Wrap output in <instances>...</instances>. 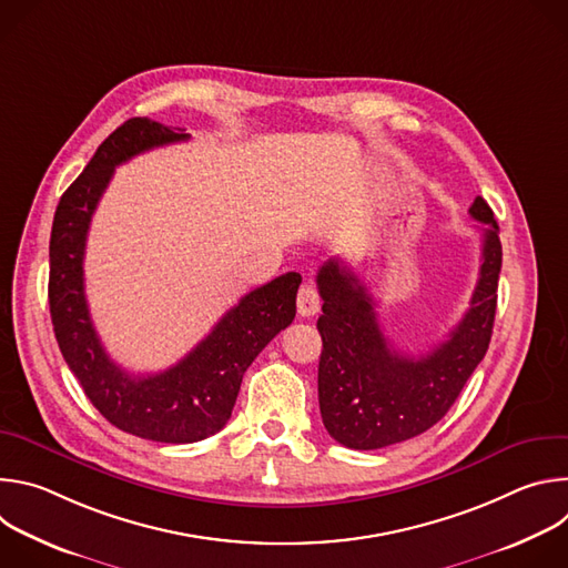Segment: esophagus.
<instances>
[{
  "label": "esophagus",
  "instance_id": "obj_1",
  "mask_svg": "<svg viewBox=\"0 0 568 568\" xmlns=\"http://www.w3.org/2000/svg\"><path fill=\"white\" fill-rule=\"evenodd\" d=\"M296 307H298V314L301 316H314L321 307V301H318V294L312 285H303L296 294Z\"/></svg>",
  "mask_w": 568,
  "mask_h": 568
}]
</instances>
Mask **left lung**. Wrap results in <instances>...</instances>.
I'll return each instance as SVG.
<instances>
[{
    "label": "left lung",
    "mask_w": 568,
    "mask_h": 568,
    "mask_svg": "<svg viewBox=\"0 0 568 568\" xmlns=\"http://www.w3.org/2000/svg\"><path fill=\"white\" fill-rule=\"evenodd\" d=\"M483 224L480 272L469 310L447 342L423 357L399 355L382 335L366 285L333 258L316 274L323 314L316 321L318 407L328 434L351 449H379L432 429L460 395L490 346L501 240L495 213L483 197L469 206Z\"/></svg>",
    "instance_id": "1"
}]
</instances>
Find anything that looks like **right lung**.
Masks as SVG:
<instances>
[{"mask_svg":"<svg viewBox=\"0 0 568 568\" xmlns=\"http://www.w3.org/2000/svg\"><path fill=\"white\" fill-rule=\"evenodd\" d=\"M180 128L136 116L119 125L62 193L49 242V307L60 353L90 402L121 432L154 443H197L231 418L240 382L258 353L294 321L301 274L287 272L240 298L184 359L154 375H130L105 353L85 298L92 215L114 169L178 141Z\"/></svg>","mask_w":568,"mask_h":568,"instance_id":"obj_1","label":"right lung"}]
</instances>
